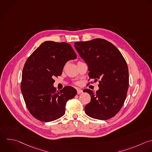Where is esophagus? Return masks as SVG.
Instances as JSON below:
<instances>
[{"label":"esophagus","instance_id":"obj_1","mask_svg":"<svg viewBox=\"0 0 152 152\" xmlns=\"http://www.w3.org/2000/svg\"><path fill=\"white\" fill-rule=\"evenodd\" d=\"M77 94H80L81 93H82L83 92V90L80 89V88H77Z\"/></svg>","mask_w":152,"mask_h":152}]
</instances>
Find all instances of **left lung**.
<instances>
[{"label":"left lung","instance_id":"obj_1","mask_svg":"<svg viewBox=\"0 0 152 152\" xmlns=\"http://www.w3.org/2000/svg\"><path fill=\"white\" fill-rule=\"evenodd\" d=\"M74 46L88 65L89 77L99 82L96 92L88 89L84 91L91 96L84 107L86 113L100 120L113 117L122 108L129 86L124 58L113 44L102 39L75 42Z\"/></svg>","mask_w":152,"mask_h":152}]
</instances>
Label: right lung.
<instances>
[{
  "label": "right lung",
  "instance_id": "obj_1",
  "mask_svg": "<svg viewBox=\"0 0 152 152\" xmlns=\"http://www.w3.org/2000/svg\"><path fill=\"white\" fill-rule=\"evenodd\" d=\"M77 55L65 42L46 41L26 61L22 72L21 90L30 113L42 122L55 121L65 113L68 100L77 90L66 86L59 91L53 87L54 78L62 74L65 64Z\"/></svg>",
  "mask_w": 152,
  "mask_h": 152
}]
</instances>
